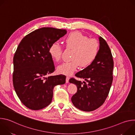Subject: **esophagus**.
<instances>
[{
  "mask_svg": "<svg viewBox=\"0 0 135 135\" xmlns=\"http://www.w3.org/2000/svg\"><path fill=\"white\" fill-rule=\"evenodd\" d=\"M69 77H68V76H67L66 77V82L67 83H68V82H69Z\"/></svg>",
  "mask_w": 135,
  "mask_h": 135,
  "instance_id": "obj_1",
  "label": "esophagus"
}]
</instances>
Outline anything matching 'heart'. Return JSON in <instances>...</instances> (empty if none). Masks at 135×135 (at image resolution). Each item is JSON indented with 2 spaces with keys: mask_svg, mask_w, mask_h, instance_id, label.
<instances>
[{
  "mask_svg": "<svg viewBox=\"0 0 135 135\" xmlns=\"http://www.w3.org/2000/svg\"><path fill=\"white\" fill-rule=\"evenodd\" d=\"M66 47L73 50L71 61L64 62L57 67L59 74L71 75L78 68L79 65L85 68L90 65L95 59L98 52L99 44L94 39L89 37L79 32L70 33L65 40ZM53 60L59 61L62 55V48L58 43H52L49 50Z\"/></svg>",
  "mask_w": 135,
  "mask_h": 135,
  "instance_id": "1",
  "label": "heart"
}]
</instances>
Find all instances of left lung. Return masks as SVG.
Returning a JSON list of instances; mask_svg holds the SVG:
<instances>
[{"instance_id": "8db88e82", "label": "left lung", "mask_w": 135, "mask_h": 135, "mask_svg": "<svg viewBox=\"0 0 135 135\" xmlns=\"http://www.w3.org/2000/svg\"><path fill=\"white\" fill-rule=\"evenodd\" d=\"M99 52L94 61L75 74L84 81L69 80V83L78 88L71 102L75 107L85 112L93 111L104 104L113 82L114 62L110 50L102 37H99Z\"/></svg>"}]
</instances>
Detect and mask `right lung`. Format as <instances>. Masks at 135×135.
<instances>
[{"instance_id":"obj_1","label":"right lung","mask_w":135,"mask_h":135,"mask_svg":"<svg viewBox=\"0 0 135 135\" xmlns=\"http://www.w3.org/2000/svg\"><path fill=\"white\" fill-rule=\"evenodd\" d=\"M66 33L65 29L42 28L26 36L17 48L13 57V86L18 98L29 109L47 106L54 87L66 82L64 75H47L55 69L49 48Z\"/></svg>"}]
</instances>
